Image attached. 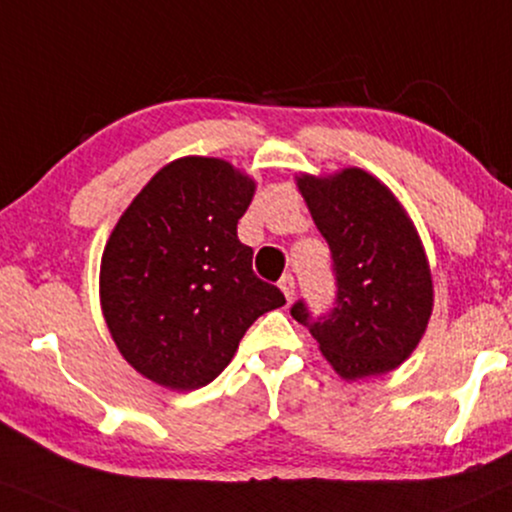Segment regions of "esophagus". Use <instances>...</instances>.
<instances>
[{
    "label": "esophagus",
    "instance_id": "obj_1",
    "mask_svg": "<svg viewBox=\"0 0 512 512\" xmlns=\"http://www.w3.org/2000/svg\"><path fill=\"white\" fill-rule=\"evenodd\" d=\"M280 289H282V294L287 296V301H292L294 299V294H296V282H294V275H282L280 277Z\"/></svg>",
    "mask_w": 512,
    "mask_h": 512
}]
</instances>
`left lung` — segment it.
Returning <instances> with one entry per match:
<instances>
[{"mask_svg":"<svg viewBox=\"0 0 512 512\" xmlns=\"http://www.w3.org/2000/svg\"><path fill=\"white\" fill-rule=\"evenodd\" d=\"M332 254L334 306L323 315L299 299L289 308L344 380L399 368L432 313L425 251L394 194L361 168L334 178H299Z\"/></svg>","mask_w":512,"mask_h":512,"instance_id":"1","label":"left lung"}]
</instances>
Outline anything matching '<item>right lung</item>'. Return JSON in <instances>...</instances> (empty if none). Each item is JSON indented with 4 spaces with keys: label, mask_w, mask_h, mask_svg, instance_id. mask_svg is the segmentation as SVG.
<instances>
[{
    "label": "right lung",
    "mask_w": 512,
    "mask_h": 512,
    "mask_svg": "<svg viewBox=\"0 0 512 512\" xmlns=\"http://www.w3.org/2000/svg\"><path fill=\"white\" fill-rule=\"evenodd\" d=\"M251 197L254 182L230 163L189 156L159 170L113 227L102 311L125 361L151 382L206 387L254 320L285 306L237 237Z\"/></svg>",
    "instance_id": "right-lung-1"
}]
</instances>
